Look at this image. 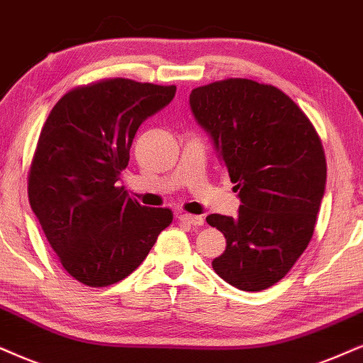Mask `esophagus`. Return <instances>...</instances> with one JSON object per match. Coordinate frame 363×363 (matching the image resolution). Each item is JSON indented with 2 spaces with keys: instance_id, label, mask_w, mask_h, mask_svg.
<instances>
[{
  "instance_id": "obj_1",
  "label": "esophagus",
  "mask_w": 363,
  "mask_h": 363,
  "mask_svg": "<svg viewBox=\"0 0 363 363\" xmlns=\"http://www.w3.org/2000/svg\"><path fill=\"white\" fill-rule=\"evenodd\" d=\"M177 219L181 223L189 224V226H203L204 218L203 216H194V214H177Z\"/></svg>"
}]
</instances>
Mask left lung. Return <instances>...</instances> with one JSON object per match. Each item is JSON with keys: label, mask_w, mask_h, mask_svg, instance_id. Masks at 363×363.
<instances>
[{"label": "left lung", "mask_w": 363, "mask_h": 363, "mask_svg": "<svg viewBox=\"0 0 363 363\" xmlns=\"http://www.w3.org/2000/svg\"><path fill=\"white\" fill-rule=\"evenodd\" d=\"M191 110L240 192L238 218L209 214L226 250L214 272L242 291L278 283L306 250L327 181L322 140L273 85L228 79L191 91Z\"/></svg>", "instance_id": "obj_1"}]
</instances>
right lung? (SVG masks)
Returning a JSON list of instances; mask_svg holds the SVG:
<instances>
[{"label": "right lung", "mask_w": 363, "mask_h": 363, "mask_svg": "<svg viewBox=\"0 0 363 363\" xmlns=\"http://www.w3.org/2000/svg\"><path fill=\"white\" fill-rule=\"evenodd\" d=\"M176 95L174 85L107 79L77 86L41 127L28 199L67 273L86 286L121 281L147 258L172 223L118 186L137 128Z\"/></svg>", "instance_id": "add662e5"}]
</instances>
